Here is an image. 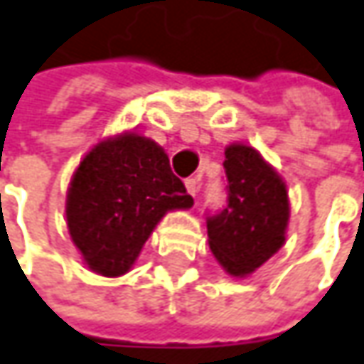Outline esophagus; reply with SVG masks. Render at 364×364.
Returning <instances> with one entry per match:
<instances>
[{
    "label": "esophagus",
    "mask_w": 364,
    "mask_h": 364,
    "mask_svg": "<svg viewBox=\"0 0 364 364\" xmlns=\"http://www.w3.org/2000/svg\"><path fill=\"white\" fill-rule=\"evenodd\" d=\"M184 186H186V191L191 196H196L198 194V180L196 178H188L186 182H184Z\"/></svg>",
    "instance_id": "esophagus-1"
}]
</instances>
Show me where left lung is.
Masks as SVG:
<instances>
[{
    "label": "left lung",
    "instance_id": "left-lung-1",
    "mask_svg": "<svg viewBox=\"0 0 364 364\" xmlns=\"http://www.w3.org/2000/svg\"><path fill=\"white\" fill-rule=\"evenodd\" d=\"M228 207L207 221L209 247L233 279H245L270 260L284 242L291 217L282 176L247 143L225 147Z\"/></svg>",
    "mask_w": 364,
    "mask_h": 364
}]
</instances>
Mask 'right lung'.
<instances>
[{"label": "right lung", "mask_w": 364, "mask_h": 364, "mask_svg": "<svg viewBox=\"0 0 364 364\" xmlns=\"http://www.w3.org/2000/svg\"><path fill=\"white\" fill-rule=\"evenodd\" d=\"M194 205L161 145L136 131L100 139L71 176L65 217L83 264L106 279L127 274L157 223Z\"/></svg>", "instance_id": "right-lung-1"}]
</instances>
